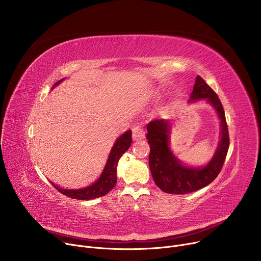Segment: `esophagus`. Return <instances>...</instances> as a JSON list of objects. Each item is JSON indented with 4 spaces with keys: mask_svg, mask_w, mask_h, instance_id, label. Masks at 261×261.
I'll use <instances>...</instances> for the list:
<instances>
[{
    "mask_svg": "<svg viewBox=\"0 0 261 261\" xmlns=\"http://www.w3.org/2000/svg\"><path fill=\"white\" fill-rule=\"evenodd\" d=\"M132 135H133V139L134 140H141L145 137V133H144V130L141 126H135L133 129H132Z\"/></svg>",
    "mask_w": 261,
    "mask_h": 261,
    "instance_id": "esophagus-1",
    "label": "esophagus"
}]
</instances>
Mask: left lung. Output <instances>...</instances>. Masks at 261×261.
<instances>
[{"instance_id":"1","label":"left lung","mask_w":261,"mask_h":261,"mask_svg":"<svg viewBox=\"0 0 261 261\" xmlns=\"http://www.w3.org/2000/svg\"><path fill=\"white\" fill-rule=\"evenodd\" d=\"M190 99H206L216 109L221 120V140L213 159L204 167L184 166L169 148V123L166 120H154L146 126V139L150 144V165L152 176L158 187L169 194H187L197 191L211 184L220 173L224 164L229 134L224 108L214 90L197 75Z\"/></svg>"}]
</instances>
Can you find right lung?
<instances>
[{
    "instance_id": "right-lung-1",
    "label": "right lung",
    "mask_w": 261,
    "mask_h": 261,
    "mask_svg": "<svg viewBox=\"0 0 261 261\" xmlns=\"http://www.w3.org/2000/svg\"><path fill=\"white\" fill-rule=\"evenodd\" d=\"M63 81L64 79L56 83L53 89ZM131 143H132V131L128 130L117 139L115 145L113 146V148H111L107 163L99 179L95 181L93 185L89 186V187H86L83 189H75V190H67V189L60 188L59 186L50 181L51 185L59 192L73 199L90 200V199H94V198H98L106 195L109 191L114 189V187L117 184L118 162L122 157V155L130 147Z\"/></svg>"
}]
</instances>
